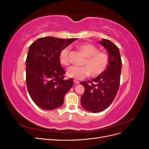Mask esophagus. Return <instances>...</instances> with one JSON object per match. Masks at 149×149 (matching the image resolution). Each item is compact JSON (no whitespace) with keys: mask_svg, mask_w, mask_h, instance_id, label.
<instances>
[{"mask_svg":"<svg viewBox=\"0 0 149 149\" xmlns=\"http://www.w3.org/2000/svg\"><path fill=\"white\" fill-rule=\"evenodd\" d=\"M74 83L75 84H79V81L78 80H77V79H74Z\"/></svg>","mask_w":149,"mask_h":149,"instance_id":"obj_1","label":"esophagus"}]
</instances>
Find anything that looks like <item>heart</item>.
Here are the masks:
<instances>
[{"mask_svg":"<svg viewBox=\"0 0 149 149\" xmlns=\"http://www.w3.org/2000/svg\"><path fill=\"white\" fill-rule=\"evenodd\" d=\"M76 48L86 56L82 66H72L67 70V75L70 78L83 79L91 74L96 77L106 70L109 64V58L107 53L100 52L99 48L93 44L84 43L76 45ZM60 61L62 65L70 64V48L66 47L61 49L59 55Z\"/></svg>","mask_w":149,"mask_h":149,"instance_id":"1","label":"heart"}]
</instances>
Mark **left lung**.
<instances>
[{"instance_id": "8db88e82", "label": "left lung", "mask_w": 149, "mask_h": 149, "mask_svg": "<svg viewBox=\"0 0 149 149\" xmlns=\"http://www.w3.org/2000/svg\"><path fill=\"white\" fill-rule=\"evenodd\" d=\"M99 42L109 53V64L106 70L97 77L81 82L85 89L81 103L84 109L92 112L105 110L113 102L119 90L122 68L118 47L107 39Z\"/></svg>"}]
</instances>
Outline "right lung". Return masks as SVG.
I'll list each match as a JSON object with an SVG mask.
<instances>
[{
    "mask_svg": "<svg viewBox=\"0 0 149 149\" xmlns=\"http://www.w3.org/2000/svg\"><path fill=\"white\" fill-rule=\"evenodd\" d=\"M77 38H40L31 45L26 59V83L30 96L40 107L53 110L60 107L65 94L73 85L65 79L59 55Z\"/></svg>",
    "mask_w": 149,
    "mask_h": 149,
    "instance_id": "1",
    "label": "right lung"
}]
</instances>
